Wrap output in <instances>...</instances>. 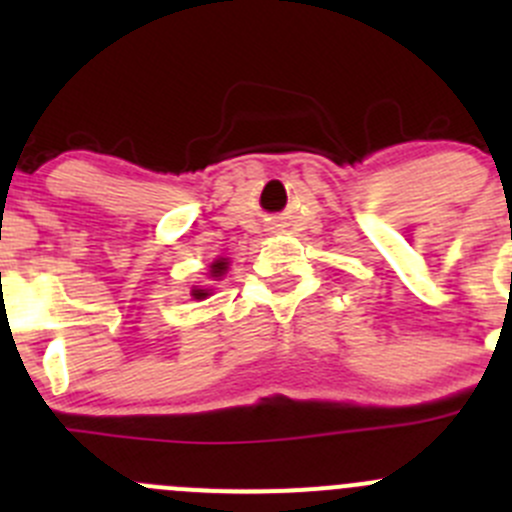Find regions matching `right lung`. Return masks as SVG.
<instances>
[{"mask_svg": "<svg viewBox=\"0 0 512 512\" xmlns=\"http://www.w3.org/2000/svg\"><path fill=\"white\" fill-rule=\"evenodd\" d=\"M225 270H227V260H215V262H212L210 275L212 277H222V275H225ZM207 295H210V292L200 290V287H195V290H192V297H195V300H202V297H207Z\"/></svg>", "mask_w": 512, "mask_h": 512, "instance_id": "right-lung-1", "label": "right lung"}]
</instances>
